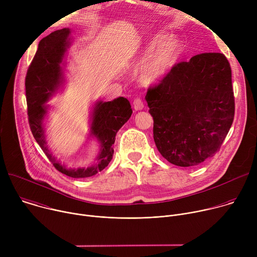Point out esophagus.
<instances>
[{"mask_svg":"<svg viewBox=\"0 0 257 257\" xmlns=\"http://www.w3.org/2000/svg\"><path fill=\"white\" fill-rule=\"evenodd\" d=\"M133 105H134L135 111H141V109H143V107H144V103H143V101L140 98L134 99Z\"/></svg>","mask_w":257,"mask_h":257,"instance_id":"34e87169","label":"esophagus"}]
</instances>
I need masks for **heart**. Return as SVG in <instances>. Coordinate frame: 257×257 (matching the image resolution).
I'll use <instances>...</instances> for the list:
<instances>
[{
    "instance_id": "1",
    "label": "heart",
    "mask_w": 257,
    "mask_h": 257,
    "mask_svg": "<svg viewBox=\"0 0 257 257\" xmlns=\"http://www.w3.org/2000/svg\"><path fill=\"white\" fill-rule=\"evenodd\" d=\"M168 34L160 33L145 46L140 59L150 56L140 71V81L145 86L159 84L177 64L182 47L178 40H168Z\"/></svg>"
}]
</instances>
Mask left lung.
<instances>
[{"mask_svg": "<svg viewBox=\"0 0 257 257\" xmlns=\"http://www.w3.org/2000/svg\"><path fill=\"white\" fill-rule=\"evenodd\" d=\"M161 155L179 167L199 165L221 148L234 120L232 71L221 53L174 66L145 96Z\"/></svg>", "mask_w": 257, "mask_h": 257, "instance_id": "obj_1", "label": "left lung"}]
</instances>
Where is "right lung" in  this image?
I'll return each mask as SVG.
<instances>
[{"label":"right lung","mask_w":257,"mask_h":257,"mask_svg":"<svg viewBox=\"0 0 257 257\" xmlns=\"http://www.w3.org/2000/svg\"><path fill=\"white\" fill-rule=\"evenodd\" d=\"M70 33L69 28L59 29L40 42L25 78L27 112L33 137L54 167L72 178H87L102 171L113 159L117 132L130 119L132 108L129 100L123 96L111 101L96 100L90 113L89 130V137L96 139L99 144L94 163L87 167L68 168L57 160L46 138L45 119L50 109L46 103L64 85L65 57L70 46Z\"/></svg>","instance_id":"add662e5"}]
</instances>
